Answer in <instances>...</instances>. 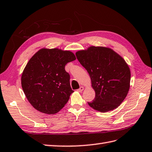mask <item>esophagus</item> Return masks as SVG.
<instances>
[{"label": "esophagus", "instance_id": "esophagus-1", "mask_svg": "<svg viewBox=\"0 0 152 152\" xmlns=\"http://www.w3.org/2000/svg\"><path fill=\"white\" fill-rule=\"evenodd\" d=\"M83 90H84V87H83V86H80L79 88L77 90V91H78L79 92H83Z\"/></svg>", "mask_w": 152, "mask_h": 152}]
</instances>
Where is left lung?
<instances>
[{
    "label": "left lung",
    "instance_id": "left-lung-1",
    "mask_svg": "<svg viewBox=\"0 0 152 152\" xmlns=\"http://www.w3.org/2000/svg\"><path fill=\"white\" fill-rule=\"evenodd\" d=\"M75 55L89 73L96 92L89 106L102 113L118 107L127 95L131 80L129 67L122 57L109 48L94 46Z\"/></svg>",
    "mask_w": 152,
    "mask_h": 152
}]
</instances>
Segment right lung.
I'll return each instance as SVG.
<instances>
[{
	"label": "right lung",
	"instance_id": "add662e5",
	"mask_svg": "<svg viewBox=\"0 0 152 152\" xmlns=\"http://www.w3.org/2000/svg\"><path fill=\"white\" fill-rule=\"evenodd\" d=\"M75 59L73 53L58 49H42L30 59L22 74L21 86L33 107L53 114L64 107L74 92L65 66Z\"/></svg>",
	"mask_w": 152,
	"mask_h": 152
}]
</instances>
